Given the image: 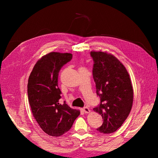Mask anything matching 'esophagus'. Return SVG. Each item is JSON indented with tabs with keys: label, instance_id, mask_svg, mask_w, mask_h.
I'll return each mask as SVG.
<instances>
[{
	"label": "esophagus",
	"instance_id": "1",
	"mask_svg": "<svg viewBox=\"0 0 158 158\" xmlns=\"http://www.w3.org/2000/svg\"><path fill=\"white\" fill-rule=\"evenodd\" d=\"M83 112H84L85 113H89L90 112L89 109L88 108V107H87V106L84 107V108L83 109Z\"/></svg>",
	"mask_w": 158,
	"mask_h": 158
}]
</instances>
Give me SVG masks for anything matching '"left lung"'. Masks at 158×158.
<instances>
[{"mask_svg":"<svg viewBox=\"0 0 158 158\" xmlns=\"http://www.w3.org/2000/svg\"><path fill=\"white\" fill-rule=\"evenodd\" d=\"M94 60L93 77L100 104L94 108L102 116L98 132L110 134L119 128L129 115L133 103V89L130 75L122 63L106 52L90 53Z\"/></svg>","mask_w":158,"mask_h":158,"instance_id":"8db88e82","label":"left lung"}]
</instances>
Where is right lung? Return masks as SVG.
Returning <instances> with one entry per match:
<instances>
[{
	"instance_id": "obj_1",
	"label": "right lung",
	"mask_w": 158,
	"mask_h": 158,
	"mask_svg": "<svg viewBox=\"0 0 158 158\" xmlns=\"http://www.w3.org/2000/svg\"><path fill=\"white\" fill-rule=\"evenodd\" d=\"M69 53L50 52L39 59L28 81V97L32 115L41 129L49 136H60L71 128L79 110L61 105L58 73L72 59Z\"/></svg>"
}]
</instances>
